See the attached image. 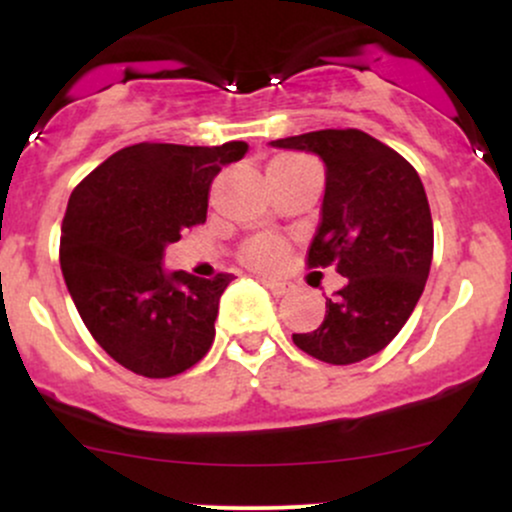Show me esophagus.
<instances>
[{
	"instance_id": "1",
	"label": "esophagus",
	"mask_w": 512,
	"mask_h": 512,
	"mask_svg": "<svg viewBox=\"0 0 512 512\" xmlns=\"http://www.w3.org/2000/svg\"><path fill=\"white\" fill-rule=\"evenodd\" d=\"M262 284L267 286V289L272 291L276 298H281V296H286V293H291V284H284V281H267V279H262Z\"/></svg>"
}]
</instances>
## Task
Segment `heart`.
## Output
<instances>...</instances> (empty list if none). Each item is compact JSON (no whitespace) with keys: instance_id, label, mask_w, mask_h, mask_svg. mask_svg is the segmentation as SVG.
I'll return each instance as SVG.
<instances>
[{"instance_id":"heart-1","label":"heart","mask_w":512,"mask_h":512,"mask_svg":"<svg viewBox=\"0 0 512 512\" xmlns=\"http://www.w3.org/2000/svg\"><path fill=\"white\" fill-rule=\"evenodd\" d=\"M281 161H289V158H281ZM284 252V245L279 240L260 238L252 240L248 248L243 250V262L250 269H257V272H272L284 260Z\"/></svg>"}]
</instances>
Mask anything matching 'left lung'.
<instances>
[{
	"instance_id": "obj_1",
	"label": "left lung",
	"mask_w": 512,
	"mask_h": 512,
	"mask_svg": "<svg viewBox=\"0 0 512 512\" xmlns=\"http://www.w3.org/2000/svg\"><path fill=\"white\" fill-rule=\"evenodd\" d=\"M325 163L322 219L308 267L346 276L327 298L313 332L293 334L298 349L332 366L383 351L414 313L433 260V221L414 166L361 129H320L272 142Z\"/></svg>"
}]
</instances>
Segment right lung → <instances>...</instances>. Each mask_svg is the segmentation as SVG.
I'll list each match as a JSON object with an SVG mask.
<instances>
[{"instance_id":"right-lung-1","label":"right lung","mask_w":512,"mask_h":512,"mask_svg":"<svg viewBox=\"0 0 512 512\" xmlns=\"http://www.w3.org/2000/svg\"><path fill=\"white\" fill-rule=\"evenodd\" d=\"M245 154V142H144L74 187L60 240L64 284L93 339L132 373L170 378L211 349L233 274L199 279L161 262L185 228L207 221L211 180Z\"/></svg>"}]
</instances>
